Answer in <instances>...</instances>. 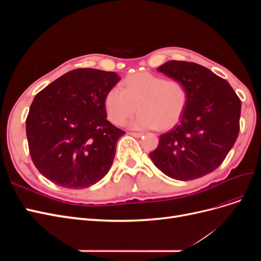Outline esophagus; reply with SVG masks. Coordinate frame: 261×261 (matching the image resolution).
Segmentation results:
<instances>
[{
    "instance_id": "esophagus-1",
    "label": "esophagus",
    "mask_w": 261,
    "mask_h": 261,
    "mask_svg": "<svg viewBox=\"0 0 261 261\" xmlns=\"http://www.w3.org/2000/svg\"><path fill=\"white\" fill-rule=\"evenodd\" d=\"M130 136H133V137H136V138H139V137H141L143 136V133H128Z\"/></svg>"
}]
</instances>
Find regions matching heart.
Here are the masks:
<instances>
[{"mask_svg":"<svg viewBox=\"0 0 261 261\" xmlns=\"http://www.w3.org/2000/svg\"><path fill=\"white\" fill-rule=\"evenodd\" d=\"M188 91L183 82L148 72L128 76L124 88L114 86L105 97L109 120L122 125L134 113H141L129 124L135 129L159 128L167 130L175 126L183 115Z\"/></svg>","mask_w":261,"mask_h":261,"instance_id":"obj_1","label":"heart"}]
</instances>
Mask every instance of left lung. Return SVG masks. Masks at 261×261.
I'll return each instance as SVG.
<instances>
[{
  "label": "left lung",
  "instance_id": "obj_1",
  "mask_svg": "<svg viewBox=\"0 0 261 261\" xmlns=\"http://www.w3.org/2000/svg\"><path fill=\"white\" fill-rule=\"evenodd\" d=\"M156 69L183 82L188 101L179 123L160 136L149 156L171 178H199L223 162L236 141L241 100L225 80L196 63L168 61Z\"/></svg>",
  "mask_w": 261,
  "mask_h": 261
}]
</instances>
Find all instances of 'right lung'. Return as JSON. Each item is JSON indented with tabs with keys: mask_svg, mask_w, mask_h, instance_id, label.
Here are the masks:
<instances>
[{
	"mask_svg": "<svg viewBox=\"0 0 261 261\" xmlns=\"http://www.w3.org/2000/svg\"><path fill=\"white\" fill-rule=\"evenodd\" d=\"M120 81L114 72L77 68L36 94L26 134L31 159L44 177L82 189L107 175L125 132L107 120L105 97Z\"/></svg>",
	"mask_w": 261,
	"mask_h": 261,
	"instance_id": "1",
	"label": "right lung"
}]
</instances>
